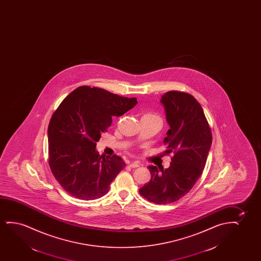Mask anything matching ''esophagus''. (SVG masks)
Masks as SVG:
<instances>
[{
  "label": "esophagus",
  "mask_w": 261,
  "mask_h": 261,
  "mask_svg": "<svg viewBox=\"0 0 261 261\" xmlns=\"http://www.w3.org/2000/svg\"><path fill=\"white\" fill-rule=\"evenodd\" d=\"M128 166L130 168H138V167H139V164H138L137 162H130Z\"/></svg>",
  "instance_id": "obj_1"
}]
</instances>
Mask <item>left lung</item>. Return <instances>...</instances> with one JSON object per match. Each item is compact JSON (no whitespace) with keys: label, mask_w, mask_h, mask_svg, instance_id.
Wrapping results in <instances>:
<instances>
[{"label":"left lung","mask_w":261,"mask_h":261,"mask_svg":"<svg viewBox=\"0 0 261 261\" xmlns=\"http://www.w3.org/2000/svg\"><path fill=\"white\" fill-rule=\"evenodd\" d=\"M170 128L163 143L174 152L169 168L149 166L151 178L139 189L145 199L157 204L174 202L189 193L200 178L212 143L203 110L194 97L171 91L161 97Z\"/></svg>","instance_id":"obj_1"}]
</instances>
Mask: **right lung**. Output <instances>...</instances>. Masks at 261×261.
Segmentation results:
<instances>
[{
    "instance_id": "obj_1",
    "label": "right lung",
    "mask_w": 261,
    "mask_h": 261,
    "mask_svg": "<svg viewBox=\"0 0 261 261\" xmlns=\"http://www.w3.org/2000/svg\"><path fill=\"white\" fill-rule=\"evenodd\" d=\"M137 103L100 88L80 86L62 100L48 126L49 165L65 191L80 200H96L125 167L114 155L100 156L96 143L107 132L112 117L125 114Z\"/></svg>"
}]
</instances>
